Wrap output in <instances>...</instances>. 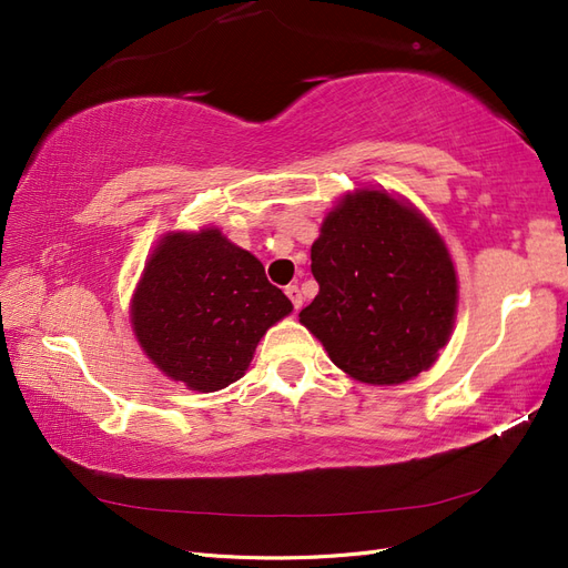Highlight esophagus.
I'll list each match as a JSON object with an SVG mask.
<instances>
[{"mask_svg":"<svg viewBox=\"0 0 568 568\" xmlns=\"http://www.w3.org/2000/svg\"><path fill=\"white\" fill-rule=\"evenodd\" d=\"M286 296L291 298V303H294V311H301V305H303V294H301V288H298L296 284L286 286Z\"/></svg>","mask_w":568,"mask_h":568,"instance_id":"esophagus-1","label":"esophagus"}]
</instances>
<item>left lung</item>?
<instances>
[{"label":"left lung","instance_id":"8db88e82","mask_svg":"<svg viewBox=\"0 0 568 568\" xmlns=\"http://www.w3.org/2000/svg\"><path fill=\"white\" fill-rule=\"evenodd\" d=\"M311 257L320 294L298 317L338 369L393 386L436 363L457 315V272L417 209L355 189L326 213Z\"/></svg>","mask_w":568,"mask_h":568}]
</instances>
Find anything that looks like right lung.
<instances>
[{
  "mask_svg": "<svg viewBox=\"0 0 568 568\" xmlns=\"http://www.w3.org/2000/svg\"><path fill=\"white\" fill-rule=\"evenodd\" d=\"M294 305L257 257L217 227L168 232L134 288L130 317L146 357L189 390L213 393L246 374L257 341Z\"/></svg>",
  "mask_w": 568,
  "mask_h": 568,
  "instance_id": "right-lung-1",
  "label": "right lung"
}]
</instances>
